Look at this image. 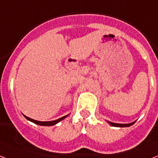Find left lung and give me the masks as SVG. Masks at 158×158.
<instances>
[{
  "mask_svg": "<svg viewBox=\"0 0 158 158\" xmlns=\"http://www.w3.org/2000/svg\"><path fill=\"white\" fill-rule=\"evenodd\" d=\"M113 127H130V126L133 125L135 123H128V124H119V123H111V122H108Z\"/></svg>",
  "mask_w": 158,
  "mask_h": 158,
  "instance_id": "left-lung-1",
  "label": "left lung"
}]
</instances>
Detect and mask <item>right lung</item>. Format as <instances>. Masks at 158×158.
I'll return each instance as SVG.
<instances>
[{
  "mask_svg": "<svg viewBox=\"0 0 158 158\" xmlns=\"http://www.w3.org/2000/svg\"><path fill=\"white\" fill-rule=\"evenodd\" d=\"M25 116V115H24ZM68 115H66V116H64L62 117V118H58L57 119V120H54V121H50V122H40V121H37V120H34V119L32 118H28V117L25 116V118L27 119H28L29 121L32 122V123H34L35 124H38V125H40V126H52V125H55V124H57V123H59L60 121H61V120H63L65 118H66Z\"/></svg>",
  "mask_w": 158,
  "mask_h": 158,
  "instance_id": "right-lung-1",
  "label": "right lung"
}]
</instances>
